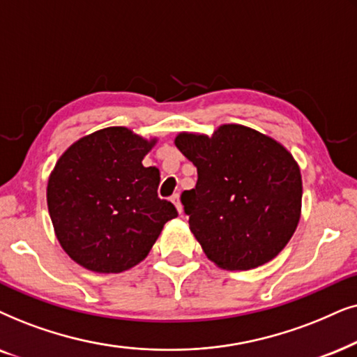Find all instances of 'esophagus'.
Segmentation results:
<instances>
[{"mask_svg":"<svg viewBox=\"0 0 357 357\" xmlns=\"http://www.w3.org/2000/svg\"><path fill=\"white\" fill-rule=\"evenodd\" d=\"M171 202L174 204V207H176V211H178L179 213L183 212V204H181V201H179V194H174L173 197H171Z\"/></svg>","mask_w":357,"mask_h":357,"instance_id":"obj_1","label":"esophagus"}]
</instances>
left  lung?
Instances as JSON below:
<instances>
[{
  "mask_svg": "<svg viewBox=\"0 0 357 357\" xmlns=\"http://www.w3.org/2000/svg\"><path fill=\"white\" fill-rule=\"evenodd\" d=\"M174 145L197 168L181 202L213 264L253 269L286 248L302 212L301 168L286 146L240 123H222L211 137L179 132Z\"/></svg>",
  "mask_w": 357,
  "mask_h": 357,
  "instance_id": "8db88e82",
  "label": "left lung"
}]
</instances>
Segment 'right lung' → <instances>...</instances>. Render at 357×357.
Instances as JSON below:
<instances>
[{
  "label": "right lung",
  "instance_id": "add662e5",
  "mask_svg": "<svg viewBox=\"0 0 357 357\" xmlns=\"http://www.w3.org/2000/svg\"><path fill=\"white\" fill-rule=\"evenodd\" d=\"M158 139L106 127L63 151L47 183L55 236L84 269L117 274L149 256L165 223L178 217L158 197L160 171L142 165Z\"/></svg>",
  "mask_w": 357,
  "mask_h": 357
}]
</instances>
